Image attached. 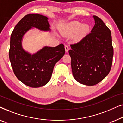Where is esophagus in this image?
I'll use <instances>...</instances> for the list:
<instances>
[{
	"instance_id": "obj_1",
	"label": "esophagus",
	"mask_w": 123,
	"mask_h": 123,
	"mask_svg": "<svg viewBox=\"0 0 123 123\" xmlns=\"http://www.w3.org/2000/svg\"><path fill=\"white\" fill-rule=\"evenodd\" d=\"M65 52H67V53L68 51L69 47H68V45H65Z\"/></svg>"
}]
</instances>
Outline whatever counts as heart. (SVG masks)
<instances>
[{"label":"heart","instance_id":"heart-1","mask_svg":"<svg viewBox=\"0 0 123 123\" xmlns=\"http://www.w3.org/2000/svg\"><path fill=\"white\" fill-rule=\"evenodd\" d=\"M80 29L82 33H85L89 31L90 26L88 25H83L78 21H74L67 25L65 29L63 30V32L72 33L79 31Z\"/></svg>","mask_w":123,"mask_h":123}]
</instances>
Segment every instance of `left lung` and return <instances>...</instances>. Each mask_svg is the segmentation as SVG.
<instances>
[{
    "label": "left lung",
    "instance_id": "8db88e82",
    "mask_svg": "<svg viewBox=\"0 0 123 123\" xmlns=\"http://www.w3.org/2000/svg\"><path fill=\"white\" fill-rule=\"evenodd\" d=\"M93 18L95 24L91 32L70 45L69 50L74 78L87 86L96 85L108 75L114 55L110 29L97 16Z\"/></svg>",
    "mask_w": 123,
    "mask_h": 123
}]
</instances>
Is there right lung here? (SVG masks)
Wrapping results in <instances>:
<instances>
[{
    "label": "right lung",
    "mask_w": 123,
    "mask_h": 123,
    "mask_svg": "<svg viewBox=\"0 0 123 123\" xmlns=\"http://www.w3.org/2000/svg\"><path fill=\"white\" fill-rule=\"evenodd\" d=\"M48 19L39 14H27L16 25L11 36L9 56L13 72L20 81L33 88L48 83L55 64L65 54L62 43L54 48L45 46L33 55L22 49V38L32 27L43 31L50 30Z\"/></svg>",
    "instance_id": "add662e5"
}]
</instances>
